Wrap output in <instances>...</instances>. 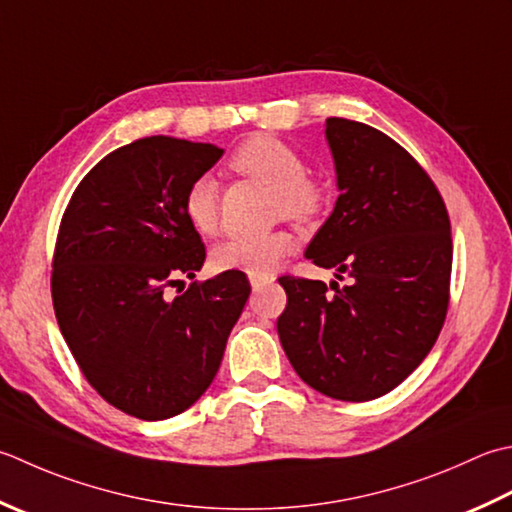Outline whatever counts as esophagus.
Returning a JSON list of instances; mask_svg holds the SVG:
<instances>
[{
    "mask_svg": "<svg viewBox=\"0 0 512 512\" xmlns=\"http://www.w3.org/2000/svg\"><path fill=\"white\" fill-rule=\"evenodd\" d=\"M270 282H273V277H250V286H253V290H259Z\"/></svg>",
    "mask_w": 512,
    "mask_h": 512,
    "instance_id": "1",
    "label": "esophagus"
}]
</instances>
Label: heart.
<instances>
[{
  "mask_svg": "<svg viewBox=\"0 0 512 512\" xmlns=\"http://www.w3.org/2000/svg\"><path fill=\"white\" fill-rule=\"evenodd\" d=\"M228 166L244 177H253L275 188V213L297 222H308L324 206V188L313 177L302 155L293 146L270 135H253L235 148ZM184 217L199 235L210 237L219 230V188L215 179L197 177L184 193ZM297 246L288 230L266 235H237L213 250L219 270H239L250 277H266Z\"/></svg>",
  "mask_w": 512,
  "mask_h": 512,
  "instance_id": "heart-1",
  "label": "heart"
}]
</instances>
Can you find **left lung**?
Wrapping results in <instances>:
<instances>
[{"label": "left lung", "mask_w": 512, "mask_h": 512, "mask_svg": "<svg viewBox=\"0 0 512 512\" xmlns=\"http://www.w3.org/2000/svg\"><path fill=\"white\" fill-rule=\"evenodd\" d=\"M339 197L306 248L348 286L279 277V342L304 382L342 402L399 386L435 346L450 297L453 239L442 195L382 130L326 119Z\"/></svg>", "instance_id": "8db88e82"}]
</instances>
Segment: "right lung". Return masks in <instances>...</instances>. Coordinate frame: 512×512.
Instances as JSON below:
<instances>
[{
  "instance_id": "right-lung-1",
  "label": "right lung",
  "mask_w": 512,
  "mask_h": 512,
  "mask_svg": "<svg viewBox=\"0 0 512 512\" xmlns=\"http://www.w3.org/2000/svg\"><path fill=\"white\" fill-rule=\"evenodd\" d=\"M222 155L166 135L137 139L90 168L59 224L50 277L59 330L88 384L146 422L206 393L250 295L239 270L184 290L206 259L184 193Z\"/></svg>"
}]
</instances>
